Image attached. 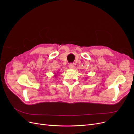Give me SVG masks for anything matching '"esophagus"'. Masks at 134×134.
Returning <instances> with one entry per match:
<instances>
[{
	"label": "esophagus",
	"mask_w": 134,
	"mask_h": 134,
	"mask_svg": "<svg viewBox=\"0 0 134 134\" xmlns=\"http://www.w3.org/2000/svg\"><path fill=\"white\" fill-rule=\"evenodd\" d=\"M69 68L70 69H72L74 68V65L71 64V63L69 64Z\"/></svg>",
	"instance_id": "obj_1"
}]
</instances>
